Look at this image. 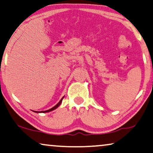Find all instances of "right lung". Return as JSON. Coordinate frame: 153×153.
<instances>
[{"instance_id":"obj_1","label":"right lung","mask_w":153,"mask_h":153,"mask_svg":"<svg viewBox=\"0 0 153 153\" xmlns=\"http://www.w3.org/2000/svg\"><path fill=\"white\" fill-rule=\"evenodd\" d=\"M63 98H64V97H62V98L60 100V102H58V104H57L56 106H53V108H50V109H49V110H47V111H41V112H40V113H47V112H50V111H53V110H54V109H56V108H58V107L59 106H60V104H61V103H62V100H63ZM35 112H36V113H39V112H38V111H35Z\"/></svg>"}]
</instances>
